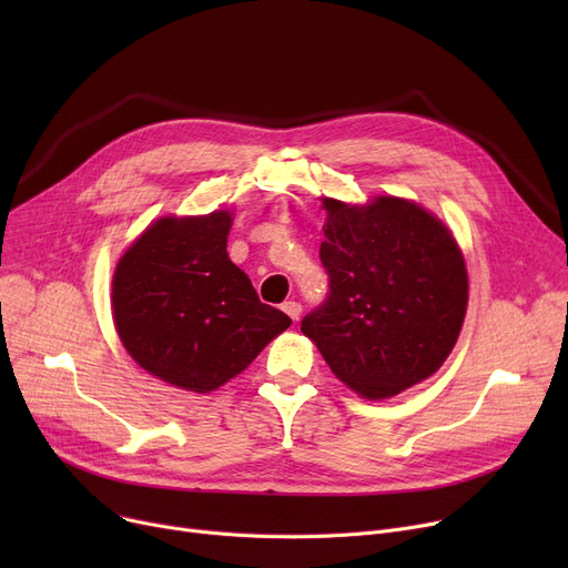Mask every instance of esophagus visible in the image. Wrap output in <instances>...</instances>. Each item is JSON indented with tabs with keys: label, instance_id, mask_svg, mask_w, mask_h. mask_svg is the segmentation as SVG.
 <instances>
[{
	"label": "esophagus",
	"instance_id": "34e87169",
	"mask_svg": "<svg viewBox=\"0 0 568 568\" xmlns=\"http://www.w3.org/2000/svg\"><path fill=\"white\" fill-rule=\"evenodd\" d=\"M283 311H285L292 320H300V315H302V304H300V302H285V304H283Z\"/></svg>",
	"mask_w": 568,
	"mask_h": 568
}]
</instances>
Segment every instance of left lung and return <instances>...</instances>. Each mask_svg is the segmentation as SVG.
Masks as SVG:
<instances>
[{
    "mask_svg": "<svg viewBox=\"0 0 568 568\" xmlns=\"http://www.w3.org/2000/svg\"><path fill=\"white\" fill-rule=\"evenodd\" d=\"M322 206L329 294L302 332L352 392L392 398L452 354L467 311L465 257L452 230L416 202L324 197Z\"/></svg>",
    "mask_w": 568,
    "mask_h": 568,
    "instance_id": "8db88e82",
    "label": "left lung"
}]
</instances>
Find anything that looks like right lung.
Listing matches in <instances>:
<instances>
[{
  "label": "right lung",
  "instance_id": "right-lung-1",
  "mask_svg": "<svg viewBox=\"0 0 568 568\" xmlns=\"http://www.w3.org/2000/svg\"><path fill=\"white\" fill-rule=\"evenodd\" d=\"M230 227V212L159 219L112 276L114 326L133 362L195 394L246 371L292 324L227 257Z\"/></svg>",
  "mask_w": 568,
  "mask_h": 568
}]
</instances>
